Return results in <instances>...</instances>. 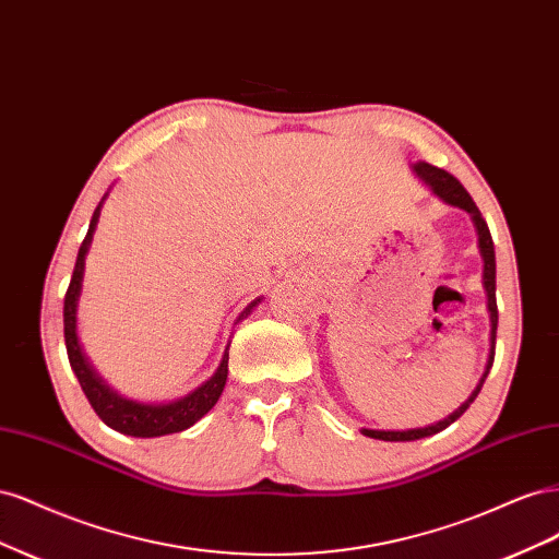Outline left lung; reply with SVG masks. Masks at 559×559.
Returning a JSON list of instances; mask_svg holds the SVG:
<instances>
[{
    "label": "left lung",
    "instance_id": "1",
    "mask_svg": "<svg viewBox=\"0 0 559 559\" xmlns=\"http://www.w3.org/2000/svg\"><path fill=\"white\" fill-rule=\"evenodd\" d=\"M415 175L425 181L429 189L441 198L448 205L460 207L464 212L471 214V222L476 226L478 233V249H480V257H483V286H485V294H487V312H489V357H487V366H485V373L478 382V386L473 389L471 396L456 408L452 415H448L445 419L436 421L431 427L425 429H408V431H378V429H364V436L368 438H378V441H417V438H425V436H433L438 431L448 429L454 419H460L468 405L476 401L480 386L489 373V368L495 364V341H497V324H499V312H497V261H495V242H492V235H489V228L485 224V218L480 214V210L476 207V202L466 193L464 186L456 181L450 173L441 170V167H433L429 163H415L413 165Z\"/></svg>",
    "mask_w": 559,
    "mask_h": 559
}]
</instances>
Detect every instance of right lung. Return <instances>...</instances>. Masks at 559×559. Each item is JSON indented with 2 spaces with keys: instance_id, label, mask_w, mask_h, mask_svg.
<instances>
[{
  "instance_id": "obj_1",
  "label": "right lung",
  "mask_w": 559,
  "mask_h": 559,
  "mask_svg": "<svg viewBox=\"0 0 559 559\" xmlns=\"http://www.w3.org/2000/svg\"><path fill=\"white\" fill-rule=\"evenodd\" d=\"M107 198V195H105ZM105 198L99 200V205L93 212L91 226L86 238H83L81 247H79V257H76V265L72 273V282L70 289L64 294V345H67V357H70V366L76 373V380L86 394L88 403L93 405V411L97 413V417L105 421L107 427L121 431L126 436H134V438H156V436H167V433H177L193 427L200 417H205L214 403L222 396L224 386H226V378H228V347L222 357V364H218L216 373L202 382L198 389H193L191 394H186L183 399L170 401V403H140L132 399H123L121 394H116L114 389L95 373V368L88 364L86 354L81 352L79 345V335H76V306H79V296H81V284H83V267H86V253L91 249L93 242V233L97 228V218L99 212H103V202ZM261 302V298H257L253 302L245 308V312L238 317L245 319L253 308Z\"/></svg>"
}]
</instances>
